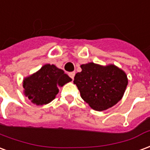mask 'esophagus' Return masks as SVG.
<instances>
[{
    "label": "esophagus",
    "instance_id": "obj_1",
    "mask_svg": "<svg viewBox=\"0 0 150 150\" xmlns=\"http://www.w3.org/2000/svg\"><path fill=\"white\" fill-rule=\"evenodd\" d=\"M75 75V72H70L69 73V76L72 79H74Z\"/></svg>",
    "mask_w": 150,
    "mask_h": 150
}]
</instances>
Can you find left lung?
Returning a JSON list of instances; mask_svg holds the SVG:
<instances>
[{
  "label": "left lung",
  "instance_id": "1",
  "mask_svg": "<svg viewBox=\"0 0 150 150\" xmlns=\"http://www.w3.org/2000/svg\"><path fill=\"white\" fill-rule=\"evenodd\" d=\"M80 67L82 71L75 75L74 83L92 109L106 110L122 99L128 85L124 71L115 64L103 66L88 63Z\"/></svg>",
  "mask_w": 150,
  "mask_h": 150
}]
</instances>
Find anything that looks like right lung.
<instances>
[{
  "instance_id": "1",
  "label": "right lung",
  "mask_w": 150,
  "mask_h": 150,
  "mask_svg": "<svg viewBox=\"0 0 150 150\" xmlns=\"http://www.w3.org/2000/svg\"><path fill=\"white\" fill-rule=\"evenodd\" d=\"M72 79L54 64H45L33 75L23 80L24 94L37 106L51 103L63 86Z\"/></svg>"
}]
</instances>
